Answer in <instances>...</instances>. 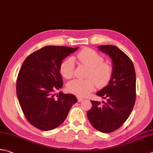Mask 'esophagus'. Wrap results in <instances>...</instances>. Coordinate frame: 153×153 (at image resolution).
Listing matches in <instances>:
<instances>
[{"instance_id":"1","label":"esophagus","mask_w":153,"mask_h":153,"mask_svg":"<svg viewBox=\"0 0 153 153\" xmlns=\"http://www.w3.org/2000/svg\"><path fill=\"white\" fill-rule=\"evenodd\" d=\"M77 101H78L79 102H81V101H83V99L82 97H79V96H77Z\"/></svg>"}]
</instances>
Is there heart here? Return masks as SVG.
I'll list each match as a JSON object with an SVG mask.
<instances>
[{
	"label": "heart",
	"mask_w": 153,
	"mask_h": 153,
	"mask_svg": "<svg viewBox=\"0 0 153 153\" xmlns=\"http://www.w3.org/2000/svg\"><path fill=\"white\" fill-rule=\"evenodd\" d=\"M78 61L89 71L87 79H74L69 82L68 90L79 96H85L94 88L95 83L98 88H103L108 84L113 75L111 65L103 62V58L90 48H83L76 56ZM74 61L69 58L62 63L60 73L66 79H70L74 75Z\"/></svg>",
	"instance_id": "b5f03b06"
}]
</instances>
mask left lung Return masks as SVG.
<instances>
[{
	"mask_svg": "<svg viewBox=\"0 0 153 153\" xmlns=\"http://www.w3.org/2000/svg\"><path fill=\"white\" fill-rule=\"evenodd\" d=\"M112 60L113 75L108 85L96 95L106 101H91L87 113L91 125L102 133H111L124 123L132 111L136 97V75L131 59L115 46H97Z\"/></svg>",
	"mask_w": 153,
	"mask_h": 153,
	"instance_id": "8db88e82",
	"label": "left lung"
}]
</instances>
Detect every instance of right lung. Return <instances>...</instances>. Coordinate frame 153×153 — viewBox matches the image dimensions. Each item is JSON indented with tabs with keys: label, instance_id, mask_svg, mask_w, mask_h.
I'll return each instance as SVG.
<instances>
[{
	"label": "right lung",
	"instance_id": "1",
	"mask_svg": "<svg viewBox=\"0 0 153 153\" xmlns=\"http://www.w3.org/2000/svg\"><path fill=\"white\" fill-rule=\"evenodd\" d=\"M79 48L48 46L29 55L21 66L16 81V95L26 118L39 129L50 131L66 119L74 104L73 94L59 91L63 59ZM57 97L56 98V97Z\"/></svg>",
	"mask_w": 153,
	"mask_h": 153
}]
</instances>
